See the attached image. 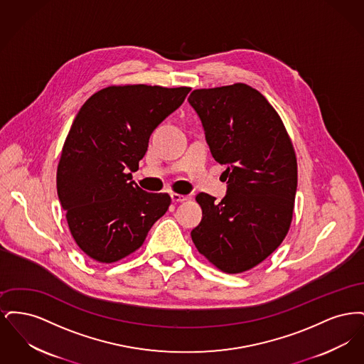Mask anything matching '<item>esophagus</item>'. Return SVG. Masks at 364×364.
<instances>
[{
	"instance_id": "esophagus-1",
	"label": "esophagus",
	"mask_w": 364,
	"mask_h": 364,
	"mask_svg": "<svg viewBox=\"0 0 364 364\" xmlns=\"http://www.w3.org/2000/svg\"><path fill=\"white\" fill-rule=\"evenodd\" d=\"M171 196H172V200H173L174 203L186 202V200L188 199V196H187V195H183V193H176V192H173Z\"/></svg>"
}]
</instances>
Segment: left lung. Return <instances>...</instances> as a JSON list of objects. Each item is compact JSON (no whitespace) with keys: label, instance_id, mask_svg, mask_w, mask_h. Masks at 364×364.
<instances>
[{"label":"left lung","instance_id":"obj_1","mask_svg":"<svg viewBox=\"0 0 364 364\" xmlns=\"http://www.w3.org/2000/svg\"><path fill=\"white\" fill-rule=\"evenodd\" d=\"M211 154L226 168L221 202L199 192L203 211L191 237L199 254L228 274L254 269L277 250L294 217L297 161L276 109L244 83L193 90Z\"/></svg>","mask_w":364,"mask_h":364}]
</instances>
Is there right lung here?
Segmentation results:
<instances>
[{
  "mask_svg": "<svg viewBox=\"0 0 364 364\" xmlns=\"http://www.w3.org/2000/svg\"><path fill=\"white\" fill-rule=\"evenodd\" d=\"M190 87L114 85L92 94L70 125L57 166V193L77 247L114 263L141 247L171 206L169 193L132 181L156 125L184 102Z\"/></svg>",
  "mask_w": 364,
  "mask_h": 364,
  "instance_id": "right-lung-1",
  "label": "right lung"
}]
</instances>
